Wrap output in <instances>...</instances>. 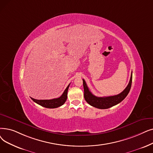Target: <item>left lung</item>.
I'll return each mask as SVG.
<instances>
[{
    "label": "left lung",
    "mask_w": 153,
    "mask_h": 153,
    "mask_svg": "<svg viewBox=\"0 0 153 153\" xmlns=\"http://www.w3.org/2000/svg\"><path fill=\"white\" fill-rule=\"evenodd\" d=\"M132 79V72L131 75L129 82L127 85V87L125 88V89L122 92H121L120 94H119L117 95L108 97H97L94 94H92L91 92L89 91L87 84H86L85 81H84V79H82L84 91V96L85 100L91 105L98 109H104L111 108L112 106L121 102L123 100H124L125 97L128 96L131 87Z\"/></svg>",
    "instance_id": "8db88e82"
}]
</instances>
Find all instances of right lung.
<instances>
[{"label": "right lung", "instance_id": "obj_1", "mask_svg": "<svg viewBox=\"0 0 153 153\" xmlns=\"http://www.w3.org/2000/svg\"><path fill=\"white\" fill-rule=\"evenodd\" d=\"M70 85V84L68 85V86L65 91H64L63 94L58 98L52 99H46V100H38V99H35L34 98H32V100L34 101L37 104L41 105V106H43L46 108H56L58 107H60L62 105H63L65 101L67 100L68 98V89Z\"/></svg>", "mask_w": 153, "mask_h": 153}]
</instances>
